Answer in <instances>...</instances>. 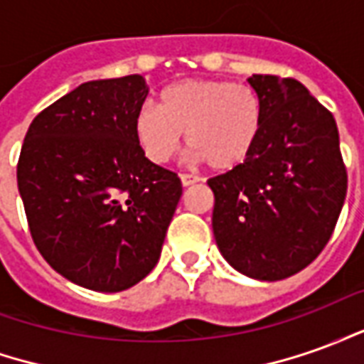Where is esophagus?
<instances>
[{"mask_svg": "<svg viewBox=\"0 0 364 364\" xmlns=\"http://www.w3.org/2000/svg\"><path fill=\"white\" fill-rule=\"evenodd\" d=\"M200 181L198 175H191V173H181V183L183 187H189V185H195V183Z\"/></svg>", "mask_w": 364, "mask_h": 364, "instance_id": "esophagus-1", "label": "esophagus"}]
</instances>
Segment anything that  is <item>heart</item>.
<instances>
[{
  "instance_id": "1",
  "label": "heart",
  "mask_w": 364,
  "mask_h": 364,
  "mask_svg": "<svg viewBox=\"0 0 364 364\" xmlns=\"http://www.w3.org/2000/svg\"><path fill=\"white\" fill-rule=\"evenodd\" d=\"M263 101L250 85L222 80H185L159 91L158 111L142 107L134 136L151 164H167L183 132L195 159L216 171L236 169L250 158L263 130Z\"/></svg>"
}]
</instances>
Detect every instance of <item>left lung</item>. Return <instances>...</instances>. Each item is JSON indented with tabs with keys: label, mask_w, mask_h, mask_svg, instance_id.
Masks as SVG:
<instances>
[{
	"label": "left lung",
	"mask_w": 364,
	"mask_h": 364,
	"mask_svg": "<svg viewBox=\"0 0 364 364\" xmlns=\"http://www.w3.org/2000/svg\"><path fill=\"white\" fill-rule=\"evenodd\" d=\"M247 82L263 101V130L242 166L208 179L214 240L242 274L281 281L329 242L347 171L333 114L302 83L259 74Z\"/></svg>",
	"instance_id": "1"
}]
</instances>
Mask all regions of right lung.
<instances>
[{
    "instance_id": "right-lung-1",
    "label": "right lung",
    "mask_w": 364,
    "mask_h": 364,
    "mask_svg": "<svg viewBox=\"0 0 364 364\" xmlns=\"http://www.w3.org/2000/svg\"><path fill=\"white\" fill-rule=\"evenodd\" d=\"M146 97L138 74L82 83L36 114L21 148L17 185L33 242L83 289L120 292L142 281L183 195L177 173L136 142Z\"/></svg>"
}]
</instances>
